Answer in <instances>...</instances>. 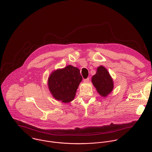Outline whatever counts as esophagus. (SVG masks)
Listing matches in <instances>:
<instances>
[{
    "instance_id": "esophagus-1",
    "label": "esophagus",
    "mask_w": 152,
    "mask_h": 152,
    "mask_svg": "<svg viewBox=\"0 0 152 152\" xmlns=\"http://www.w3.org/2000/svg\"><path fill=\"white\" fill-rule=\"evenodd\" d=\"M89 81V78H87L86 79H84V83H88Z\"/></svg>"
}]
</instances>
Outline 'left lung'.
Here are the masks:
<instances>
[{"mask_svg":"<svg viewBox=\"0 0 152 152\" xmlns=\"http://www.w3.org/2000/svg\"><path fill=\"white\" fill-rule=\"evenodd\" d=\"M92 83L99 94L106 96L113 88V82L108 70L103 66H99L96 73L92 77Z\"/></svg>","mask_w":152,"mask_h":152,"instance_id":"8db88e82","label":"left lung"}]
</instances>
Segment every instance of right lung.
<instances>
[{"label":"right lung","mask_w":152,"mask_h":152,"mask_svg":"<svg viewBox=\"0 0 152 152\" xmlns=\"http://www.w3.org/2000/svg\"><path fill=\"white\" fill-rule=\"evenodd\" d=\"M83 80L80 69L69 65L51 72L48 86L53 96L64 103L72 101Z\"/></svg>","instance_id":"right-lung-1"}]
</instances>
